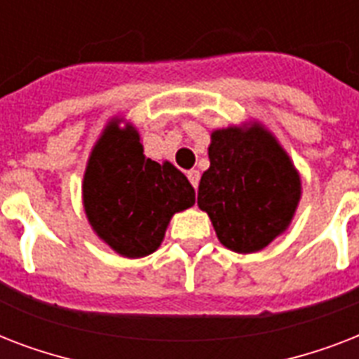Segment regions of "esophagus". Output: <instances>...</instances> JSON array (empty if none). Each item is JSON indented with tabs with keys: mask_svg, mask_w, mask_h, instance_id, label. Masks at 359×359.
<instances>
[{
	"mask_svg": "<svg viewBox=\"0 0 359 359\" xmlns=\"http://www.w3.org/2000/svg\"><path fill=\"white\" fill-rule=\"evenodd\" d=\"M199 179H201V173H199L197 169H191V171H188V180H190L194 188H197V186H199Z\"/></svg>",
	"mask_w": 359,
	"mask_h": 359,
	"instance_id": "obj_1",
	"label": "esophagus"
}]
</instances>
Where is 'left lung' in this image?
Instances as JSON below:
<instances>
[{
	"label": "left lung",
	"mask_w": 359,
	"mask_h": 359,
	"mask_svg": "<svg viewBox=\"0 0 359 359\" xmlns=\"http://www.w3.org/2000/svg\"><path fill=\"white\" fill-rule=\"evenodd\" d=\"M208 158L197 205L225 248L261 251L289 227L300 201V175L289 154L262 124L253 123L214 130Z\"/></svg>",
	"instance_id": "left-lung-1"
}]
</instances>
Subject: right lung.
Segmentation results:
<instances>
[{"instance_id": "right-lung-1", "label": "right lung", "mask_w": 359, "mask_h": 359, "mask_svg": "<svg viewBox=\"0 0 359 359\" xmlns=\"http://www.w3.org/2000/svg\"><path fill=\"white\" fill-rule=\"evenodd\" d=\"M111 119L93 147L83 175V208L98 238L119 255L145 257L162 244L175 212L196 203V191L173 163L143 154L140 134Z\"/></svg>"}]
</instances>
